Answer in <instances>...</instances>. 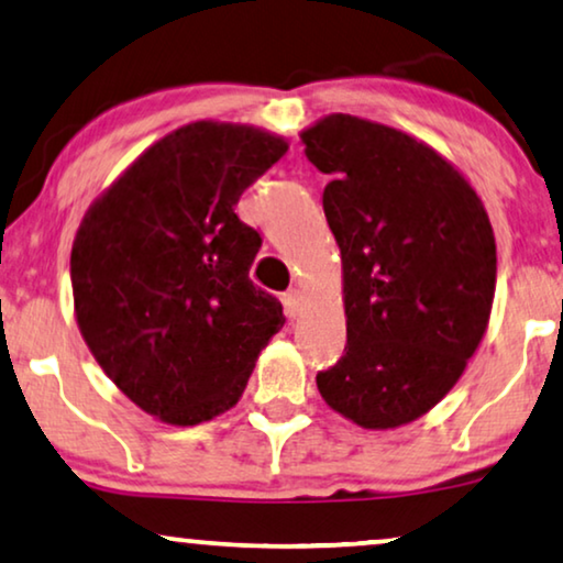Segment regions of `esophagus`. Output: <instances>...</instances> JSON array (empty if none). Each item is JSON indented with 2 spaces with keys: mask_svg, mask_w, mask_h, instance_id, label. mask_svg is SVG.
Wrapping results in <instances>:
<instances>
[{
  "mask_svg": "<svg viewBox=\"0 0 563 563\" xmlns=\"http://www.w3.org/2000/svg\"><path fill=\"white\" fill-rule=\"evenodd\" d=\"M303 292H300L298 288H290L288 292H283V306H285V313L290 316V319H296V316H300V311H303Z\"/></svg>",
  "mask_w": 563,
  "mask_h": 563,
  "instance_id": "esophagus-1",
  "label": "esophagus"
}]
</instances>
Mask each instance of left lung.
<instances>
[{
	"instance_id": "left-lung-1",
	"label": "left lung",
	"mask_w": 563,
	"mask_h": 563,
	"mask_svg": "<svg viewBox=\"0 0 563 563\" xmlns=\"http://www.w3.org/2000/svg\"><path fill=\"white\" fill-rule=\"evenodd\" d=\"M331 180L323 213L342 252L346 352L316 375L331 410L369 431L429 413L464 375L495 300L485 203L423 140L352 114L300 132Z\"/></svg>"
}]
</instances>
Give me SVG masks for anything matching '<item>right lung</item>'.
<instances>
[{
  "label": "right lung",
  "mask_w": 563,
  "mask_h": 563,
  "mask_svg": "<svg viewBox=\"0 0 563 563\" xmlns=\"http://www.w3.org/2000/svg\"><path fill=\"white\" fill-rule=\"evenodd\" d=\"M285 153L288 140L252 124H184L84 213L70 250L78 331L107 377L163 423L234 408L283 329L280 300L250 280L263 240L234 206Z\"/></svg>",
  "instance_id": "obj_1"
}]
</instances>
